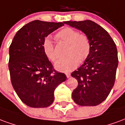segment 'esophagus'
Instances as JSON below:
<instances>
[{
    "instance_id": "esophagus-1",
    "label": "esophagus",
    "mask_w": 125,
    "mask_h": 125,
    "mask_svg": "<svg viewBox=\"0 0 125 125\" xmlns=\"http://www.w3.org/2000/svg\"><path fill=\"white\" fill-rule=\"evenodd\" d=\"M65 74H66V76L67 78H69V77L71 76V73H66Z\"/></svg>"
}]
</instances>
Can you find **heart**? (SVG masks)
<instances>
[{"instance_id": "heart-1", "label": "heart", "mask_w": 125, "mask_h": 125, "mask_svg": "<svg viewBox=\"0 0 125 125\" xmlns=\"http://www.w3.org/2000/svg\"><path fill=\"white\" fill-rule=\"evenodd\" d=\"M56 38L61 41L69 44L67 51L68 57L60 59L55 64V69L61 72L68 73L73 71L79 65L83 63L89 58L91 52V42L89 37L85 34L72 28H65L56 34ZM42 49L46 57L55 62L58 56L51 40L47 37L44 40Z\"/></svg>"}]
</instances>
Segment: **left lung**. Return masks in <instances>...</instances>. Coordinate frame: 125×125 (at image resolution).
<instances>
[{
	"label": "left lung",
	"instance_id": "8db88e82",
	"mask_svg": "<svg viewBox=\"0 0 125 125\" xmlns=\"http://www.w3.org/2000/svg\"><path fill=\"white\" fill-rule=\"evenodd\" d=\"M64 24L83 32L92 46L89 58L71 74L78 81L73 99L81 106H96L107 98L115 84L119 62L116 44L106 30L92 21Z\"/></svg>",
	"mask_w": 125,
	"mask_h": 125
}]
</instances>
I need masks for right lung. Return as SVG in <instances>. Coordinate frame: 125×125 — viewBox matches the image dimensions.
I'll return each mask as SVG.
<instances>
[{"label":"right lung","mask_w":125,"mask_h":125,"mask_svg":"<svg viewBox=\"0 0 125 125\" xmlns=\"http://www.w3.org/2000/svg\"><path fill=\"white\" fill-rule=\"evenodd\" d=\"M64 23L30 22L17 31L10 45L9 69L12 84L27 106H50L55 89L66 81V75L54 69L42 49L45 37Z\"/></svg>","instance_id":"right-lung-1"}]
</instances>
